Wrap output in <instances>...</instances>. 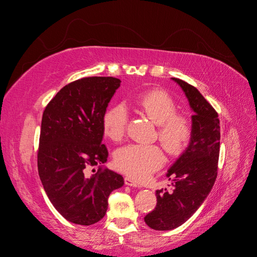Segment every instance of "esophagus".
Returning a JSON list of instances; mask_svg holds the SVG:
<instances>
[{"mask_svg":"<svg viewBox=\"0 0 257 257\" xmlns=\"http://www.w3.org/2000/svg\"><path fill=\"white\" fill-rule=\"evenodd\" d=\"M124 183L130 186H134V188H141V184H139L134 179H132L130 177L124 178Z\"/></svg>","mask_w":257,"mask_h":257,"instance_id":"34e87169","label":"esophagus"}]
</instances>
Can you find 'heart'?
Wrapping results in <instances>:
<instances>
[{
	"instance_id": "b5f03b06",
	"label": "heart",
	"mask_w": 257,
	"mask_h": 257,
	"mask_svg": "<svg viewBox=\"0 0 257 257\" xmlns=\"http://www.w3.org/2000/svg\"><path fill=\"white\" fill-rule=\"evenodd\" d=\"M136 105L159 125L158 137L172 155L181 153L192 136V123L188 116L177 113L175 99L163 90H151L136 99ZM128 111L123 104H116L104 116V132L113 142H120L126 133ZM165 155L157 145L131 144L114 153V165L127 176L144 180L160 169Z\"/></svg>"
}]
</instances>
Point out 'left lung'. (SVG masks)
<instances>
[{"label":"left lung","instance_id":"obj_1","mask_svg":"<svg viewBox=\"0 0 257 257\" xmlns=\"http://www.w3.org/2000/svg\"><path fill=\"white\" fill-rule=\"evenodd\" d=\"M180 85L189 100L192 115V136L184 152L168 169L175 177L174 191L158 190L157 206L145 216L146 224L155 230H172L197 211L211 191L217 176L220 153V120L217 112L200 92L181 79Z\"/></svg>","mask_w":257,"mask_h":257}]
</instances>
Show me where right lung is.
<instances>
[{
  "label": "right lung",
  "mask_w": 257,
  "mask_h": 257,
  "mask_svg": "<svg viewBox=\"0 0 257 257\" xmlns=\"http://www.w3.org/2000/svg\"><path fill=\"white\" fill-rule=\"evenodd\" d=\"M121 80L85 77L62 88L46 106L37 167L44 190L58 212L74 224L102 220L108 197L124 184L123 177L99 166L107 162L102 144L104 115ZM93 172H95L93 169Z\"/></svg>",
  "instance_id": "right-lung-1"
}]
</instances>
